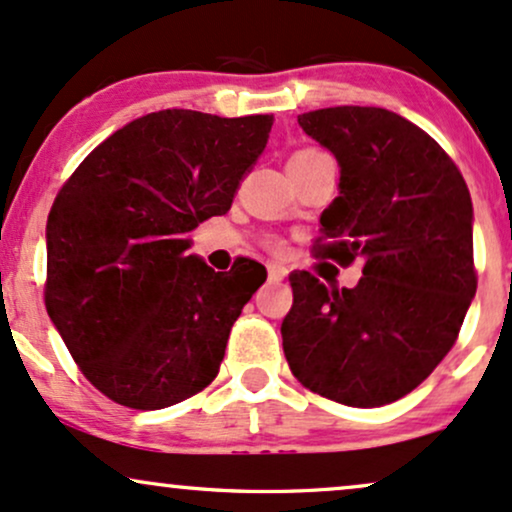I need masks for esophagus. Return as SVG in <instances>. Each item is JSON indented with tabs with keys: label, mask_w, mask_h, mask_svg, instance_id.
I'll use <instances>...</instances> for the list:
<instances>
[{
	"label": "esophagus",
	"mask_w": 512,
	"mask_h": 512,
	"mask_svg": "<svg viewBox=\"0 0 512 512\" xmlns=\"http://www.w3.org/2000/svg\"><path fill=\"white\" fill-rule=\"evenodd\" d=\"M285 278H287V268L278 266V263H270V266H268V280L270 282H280Z\"/></svg>",
	"instance_id": "34e87169"
}]
</instances>
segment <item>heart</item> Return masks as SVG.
<instances>
[{
  "label": "heart",
  "mask_w": 512,
  "mask_h": 512,
  "mask_svg": "<svg viewBox=\"0 0 512 512\" xmlns=\"http://www.w3.org/2000/svg\"><path fill=\"white\" fill-rule=\"evenodd\" d=\"M314 155H323V150H318V148H302V150H297V153H294L292 158H314ZM268 246L273 251H280L282 249V242H280V239H268Z\"/></svg>",
  "instance_id": "obj_1"
}]
</instances>
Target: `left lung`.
Instances as JSON below:
<instances>
[{
    "label": "left lung",
    "mask_w": 512,
    "mask_h": 512,
    "mask_svg": "<svg viewBox=\"0 0 512 512\" xmlns=\"http://www.w3.org/2000/svg\"><path fill=\"white\" fill-rule=\"evenodd\" d=\"M299 126L340 165L314 256L342 268L362 258L364 275L340 290L292 273L282 350L311 393L388 405L443 362L477 292L470 189L434 138L383 107H326Z\"/></svg>",
    "instance_id": "1"
}]
</instances>
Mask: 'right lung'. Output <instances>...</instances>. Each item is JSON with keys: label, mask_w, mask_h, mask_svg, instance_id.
Masks as SVG:
<instances>
[{"label": "right lung", "mask_w": 512, "mask_h": 512, "mask_svg": "<svg viewBox=\"0 0 512 512\" xmlns=\"http://www.w3.org/2000/svg\"><path fill=\"white\" fill-rule=\"evenodd\" d=\"M270 126L273 114L150 112L105 138L54 198L47 314L117 405L162 410L218 376L266 268L242 258L215 273L186 251L203 220L230 210Z\"/></svg>", "instance_id": "add662e5"}]
</instances>
